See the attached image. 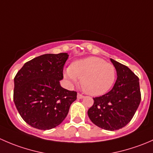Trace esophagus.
<instances>
[{"mask_svg": "<svg viewBox=\"0 0 153 153\" xmlns=\"http://www.w3.org/2000/svg\"><path fill=\"white\" fill-rule=\"evenodd\" d=\"M77 98H78V99H82V98H84V96L83 95H81V94L78 93V95H77Z\"/></svg>", "mask_w": 153, "mask_h": 153, "instance_id": "obj_1", "label": "esophagus"}]
</instances>
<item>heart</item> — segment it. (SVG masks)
I'll return each instance as SVG.
<instances>
[{
  "mask_svg": "<svg viewBox=\"0 0 153 153\" xmlns=\"http://www.w3.org/2000/svg\"><path fill=\"white\" fill-rule=\"evenodd\" d=\"M65 78L71 83L81 79L83 90L91 95H101L113 86L116 78V69L112 64L102 58L89 57L73 63L64 72Z\"/></svg>",
  "mask_w": 153,
  "mask_h": 153,
  "instance_id": "heart-1",
  "label": "heart"
}]
</instances>
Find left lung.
Listing matches in <instances>:
<instances>
[{
	"label": "left lung",
	"mask_w": 153,
	"mask_h": 153,
	"mask_svg": "<svg viewBox=\"0 0 153 153\" xmlns=\"http://www.w3.org/2000/svg\"><path fill=\"white\" fill-rule=\"evenodd\" d=\"M117 72V79L109 92L93 98L88 116L94 124L114 131L126 126L135 115L140 102L139 79L126 66L110 58Z\"/></svg>",
	"instance_id": "left-lung-1"
}]
</instances>
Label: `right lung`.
<instances>
[{"instance_id":"1","label":"right lung","mask_w":153,"mask_h":153,"mask_svg":"<svg viewBox=\"0 0 153 153\" xmlns=\"http://www.w3.org/2000/svg\"><path fill=\"white\" fill-rule=\"evenodd\" d=\"M67 53L45 54L26 63L14 78V102L25 122L42 130L56 127L67 117L77 92L60 84Z\"/></svg>"}]
</instances>
